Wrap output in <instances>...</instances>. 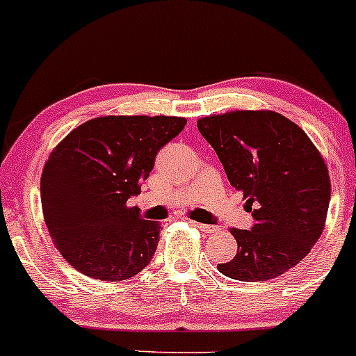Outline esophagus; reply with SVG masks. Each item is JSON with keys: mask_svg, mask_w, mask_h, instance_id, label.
I'll list each match as a JSON object with an SVG mask.
<instances>
[{"mask_svg": "<svg viewBox=\"0 0 356 356\" xmlns=\"http://www.w3.org/2000/svg\"><path fill=\"white\" fill-rule=\"evenodd\" d=\"M189 222H191L193 226L198 227L200 231H203V233H216V231L219 229V227L213 226V224H202V222H196V220H189Z\"/></svg>", "mask_w": 356, "mask_h": 356, "instance_id": "34e87169", "label": "esophagus"}]
</instances>
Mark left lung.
<instances>
[{
    "label": "left lung",
    "mask_w": 356,
    "mask_h": 356,
    "mask_svg": "<svg viewBox=\"0 0 356 356\" xmlns=\"http://www.w3.org/2000/svg\"><path fill=\"white\" fill-rule=\"evenodd\" d=\"M196 125L255 220L252 229L231 227L236 255L217 270L240 282L280 277L325 227L330 177L322 154L301 127L268 109L205 116Z\"/></svg>",
    "instance_id": "8db88e82"
}]
</instances>
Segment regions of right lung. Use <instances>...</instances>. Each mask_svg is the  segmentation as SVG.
Masks as SVG:
<instances>
[{"instance_id":"1","label":"right lung","mask_w":356,"mask_h":356,"mask_svg":"<svg viewBox=\"0 0 356 356\" xmlns=\"http://www.w3.org/2000/svg\"><path fill=\"white\" fill-rule=\"evenodd\" d=\"M184 125L179 116H101L55 146L41 174V207L51 241L74 270L122 282L149 264L160 224L127 202Z\"/></svg>"}]
</instances>
